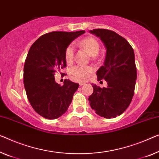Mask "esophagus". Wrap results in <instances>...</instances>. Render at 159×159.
Instances as JSON below:
<instances>
[{
    "label": "esophagus",
    "mask_w": 159,
    "mask_h": 159,
    "mask_svg": "<svg viewBox=\"0 0 159 159\" xmlns=\"http://www.w3.org/2000/svg\"><path fill=\"white\" fill-rule=\"evenodd\" d=\"M84 84H85V83H84V82H80L79 83V85H80V86H83V85H84Z\"/></svg>",
    "instance_id": "1"
}]
</instances>
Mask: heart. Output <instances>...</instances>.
<instances>
[{
	"mask_svg": "<svg viewBox=\"0 0 159 159\" xmlns=\"http://www.w3.org/2000/svg\"><path fill=\"white\" fill-rule=\"evenodd\" d=\"M79 45L85 48L90 56H95L98 53L100 45L96 39L93 37H87L82 39L79 42ZM74 58V46L70 44L67 46L65 51V58L67 63H71ZM93 71V68L90 66H75L72 68L71 73L75 79L85 80L89 76V74Z\"/></svg>",
	"mask_w": 159,
	"mask_h": 159,
	"instance_id": "b5f03b06",
	"label": "heart"
}]
</instances>
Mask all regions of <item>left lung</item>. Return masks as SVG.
I'll return each instance as SVG.
<instances>
[{
  "label": "left lung",
  "mask_w": 159,
  "mask_h": 159,
  "mask_svg": "<svg viewBox=\"0 0 159 159\" xmlns=\"http://www.w3.org/2000/svg\"><path fill=\"white\" fill-rule=\"evenodd\" d=\"M90 33L100 38L106 49L104 65L97 70L98 80L104 79L108 86L92 84L93 93L90 106L106 118L120 116L131 102L137 78L134 49L124 38L113 30L93 29Z\"/></svg>",
  "instance_id": "obj_1"
}]
</instances>
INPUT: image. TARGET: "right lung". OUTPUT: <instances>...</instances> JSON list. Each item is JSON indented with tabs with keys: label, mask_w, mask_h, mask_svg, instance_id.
<instances>
[{
	"label": "right lung",
	"mask_w": 159,
	"mask_h": 159,
	"mask_svg": "<svg viewBox=\"0 0 159 159\" xmlns=\"http://www.w3.org/2000/svg\"><path fill=\"white\" fill-rule=\"evenodd\" d=\"M84 33H48L38 39L28 51L23 69L24 87L33 108L45 118L55 119L65 113L79 86L67 79L61 86L54 75L66 67V48Z\"/></svg>",
	"instance_id": "obj_1"
}]
</instances>
